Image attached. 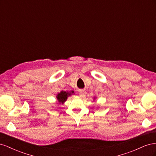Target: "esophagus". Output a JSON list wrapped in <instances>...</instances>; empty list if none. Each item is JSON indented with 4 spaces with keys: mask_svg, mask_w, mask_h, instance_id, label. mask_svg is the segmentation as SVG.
Returning <instances> with one entry per match:
<instances>
[{
    "mask_svg": "<svg viewBox=\"0 0 156 156\" xmlns=\"http://www.w3.org/2000/svg\"><path fill=\"white\" fill-rule=\"evenodd\" d=\"M87 94V92L85 90H81L79 91V96L81 98H84L85 96V95Z\"/></svg>",
    "mask_w": 156,
    "mask_h": 156,
    "instance_id": "esophagus-1",
    "label": "esophagus"
}]
</instances>
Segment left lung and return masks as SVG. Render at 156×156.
<instances>
[{
	"instance_id": "obj_1",
	"label": "left lung",
	"mask_w": 156,
	"mask_h": 156,
	"mask_svg": "<svg viewBox=\"0 0 156 156\" xmlns=\"http://www.w3.org/2000/svg\"><path fill=\"white\" fill-rule=\"evenodd\" d=\"M96 99V97H94V101H95Z\"/></svg>"
}]
</instances>
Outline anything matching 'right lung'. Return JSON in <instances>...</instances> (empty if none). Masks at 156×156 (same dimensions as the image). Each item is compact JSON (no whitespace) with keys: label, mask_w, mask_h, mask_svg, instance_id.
I'll use <instances>...</instances> for the list:
<instances>
[{"label":"right lung","mask_w":156,"mask_h":156,"mask_svg":"<svg viewBox=\"0 0 156 156\" xmlns=\"http://www.w3.org/2000/svg\"><path fill=\"white\" fill-rule=\"evenodd\" d=\"M73 94H75L73 90L70 91H61L60 93L56 94V100L58 101V104H64L65 101H66L69 96H71Z\"/></svg>","instance_id":"right-lung-1"}]
</instances>
